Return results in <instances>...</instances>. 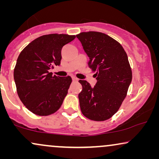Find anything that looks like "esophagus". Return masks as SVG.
Masks as SVG:
<instances>
[{"label":"esophagus","instance_id":"1","mask_svg":"<svg viewBox=\"0 0 159 159\" xmlns=\"http://www.w3.org/2000/svg\"><path fill=\"white\" fill-rule=\"evenodd\" d=\"M72 80H73V82H77L78 81V79L77 77H72Z\"/></svg>","mask_w":159,"mask_h":159}]
</instances>
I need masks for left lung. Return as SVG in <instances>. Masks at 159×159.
Instances as JSON below:
<instances>
[{"instance_id":"1","label":"left lung","mask_w":159,"mask_h":159,"mask_svg":"<svg viewBox=\"0 0 159 159\" xmlns=\"http://www.w3.org/2000/svg\"><path fill=\"white\" fill-rule=\"evenodd\" d=\"M77 38L97 80L93 88L85 80H79L82 86L78 95L80 109L90 120H107L118 111L132 82L127 55L120 43L102 32H81Z\"/></svg>"}]
</instances>
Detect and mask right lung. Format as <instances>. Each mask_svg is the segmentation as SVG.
<instances>
[{
	"label": "right lung",
	"instance_id": "1",
	"mask_svg": "<svg viewBox=\"0 0 159 159\" xmlns=\"http://www.w3.org/2000/svg\"><path fill=\"white\" fill-rule=\"evenodd\" d=\"M75 35L45 34L32 41L17 58L14 70L17 94L26 108L38 116L54 114L61 106L71 83L70 76L53 75L59 66L61 49Z\"/></svg>",
	"mask_w": 159,
	"mask_h": 159
}]
</instances>
